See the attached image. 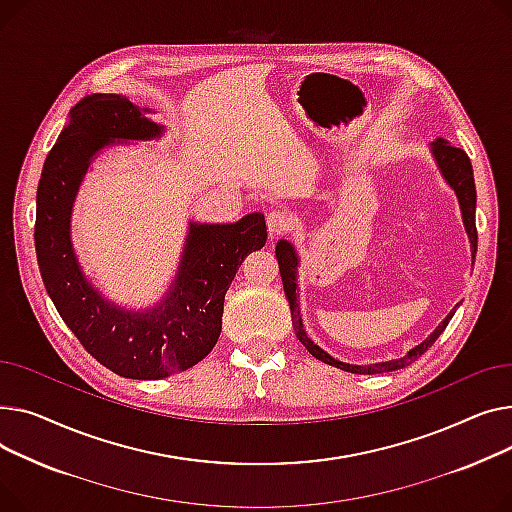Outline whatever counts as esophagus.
Instances as JSON below:
<instances>
[{
    "label": "esophagus",
    "instance_id": "esophagus-1",
    "mask_svg": "<svg viewBox=\"0 0 512 512\" xmlns=\"http://www.w3.org/2000/svg\"><path fill=\"white\" fill-rule=\"evenodd\" d=\"M291 225H293V219L289 213H285V210H273V213L266 215V229H268L270 237L287 233L291 229Z\"/></svg>",
    "mask_w": 512,
    "mask_h": 512
}]
</instances>
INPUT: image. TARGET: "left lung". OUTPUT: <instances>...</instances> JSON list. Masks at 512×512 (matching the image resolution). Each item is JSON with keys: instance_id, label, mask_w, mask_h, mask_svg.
I'll return each instance as SVG.
<instances>
[{"instance_id": "obj_1", "label": "left lung", "mask_w": 512, "mask_h": 512, "mask_svg": "<svg viewBox=\"0 0 512 512\" xmlns=\"http://www.w3.org/2000/svg\"><path fill=\"white\" fill-rule=\"evenodd\" d=\"M430 153L436 161V167L440 171V175L444 177V182L448 184V188L457 194L459 200V208L463 215V225L469 237L471 244V266L475 262V254H477V229H475V202H477V194H475V182H473V167L471 161L467 157L465 150L457 148L450 144L444 138H436L430 144ZM277 260H279V270H281V279H283V289H285V297L291 308V322L295 328L297 339L302 341V345L316 357L320 362L339 368L343 372H351V374H384V372H395L401 368L411 366L419 355H424L428 351V347L434 345V341L442 335V330L448 326L450 318L455 316V310L448 312V316L432 330V333L415 347H411L405 355L397 357V359H386V362H378V364H368V366H355V364H345L339 362L330 353H326L322 347H318L306 333L304 328V320H302V310H299V293H297V266H299V256L297 250L287 239H279L277 248H275Z\"/></svg>"}]
</instances>
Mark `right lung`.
I'll return each instance as SVG.
<instances>
[{
  "mask_svg": "<svg viewBox=\"0 0 512 512\" xmlns=\"http://www.w3.org/2000/svg\"><path fill=\"white\" fill-rule=\"evenodd\" d=\"M155 113L122 95H88L70 111L43 165L37 190L35 248L45 289L59 316L99 364L117 376L159 380L184 372L213 351L225 293L244 258L266 244L262 213L235 223L190 221L177 273L155 306L128 310L88 281L74 252L70 221L93 161L109 146L157 140Z\"/></svg>",
  "mask_w": 512,
  "mask_h": 512,
  "instance_id": "obj_1",
  "label": "right lung"
}]
</instances>
